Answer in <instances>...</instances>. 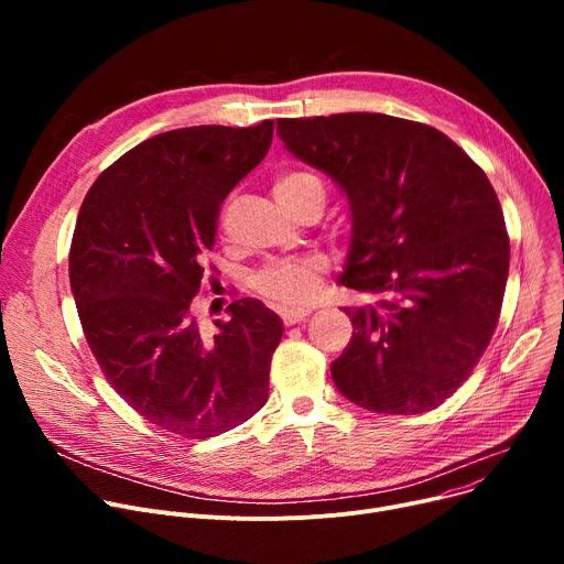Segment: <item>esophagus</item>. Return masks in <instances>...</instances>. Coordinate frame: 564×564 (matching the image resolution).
I'll use <instances>...</instances> for the list:
<instances>
[{
  "label": "esophagus",
  "instance_id": "esophagus-1",
  "mask_svg": "<svg viewBox=\"0 0 564 564\" xmlns=\"http://www.w3.org/2000/svg\"><path fill=\"white\" fill-rule=\"evenodd\" d=\"M311 311H281V317H283V324L285 327H290V324H300L308 317Z\"/></svg>",
  "mask_w": 564,
  "mask_h": 564
}]
</instances>
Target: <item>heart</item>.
<instances>
[{
    "mask_svg": "<svg viewBox=\"0 0 564 564\" xmlns=\"http://www.w3.org/2000/svg\"><path fill=\"white\" fill-rule=\"evenodd\" d=\"M274 196L285 210H294L308 200H317L324 207V187L319 177L308 171L281 173L274 181ZM324 267L327 262L319 256L272 262L256 274L253 290L283 311H304L317 300Z\"/></svg>",
    "mask_w": 564,
    "mask_h": 564,
    "instance_id": "heart-1",
    "label": "heart"
}]
</instances>
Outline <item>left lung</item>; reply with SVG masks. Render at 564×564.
<instances>
[{
	"label": "left lung",
	"instance_id": "8db88e82",
	"mask_svg": "<svg viewBox=\"0 0 564 564\" xmlns=\"http://www.w3.org/2000/svg\"><path fill=\"white\" fill-rule=\"evenodd\" d=\"M288 153L327 173L349 205L340 285L377 297L343 308L351 340L336 389L377 413H423L451 398L500 315L510 240L485 171L443 132L387 113L276 121Z\"/></svg>",
	"mask_w": 564,
	"mask_h": 564
}]
</instances>
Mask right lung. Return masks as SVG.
Masks as SVG:
<instances>
[{
	"instance_id": "right-lung-1",
	"label": "right lung",
	"mask_w": 564,
	"mask_h": 564,
	"mask_svg": "<svg viewBox=\"0 0 564 564\" xmlns=\"http://www.w3.org/2000/svg\"><path fill=\"white\" fill-rule=\"evenodd\" d=\"M274 121L141 141L88 189L70 247L79 322L113 391L153 425L207 438L270 393L281 317L245 297L203 336L192 313L224 198L272 145Z\"/></svg>"
}]
</instances>
